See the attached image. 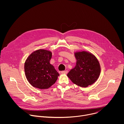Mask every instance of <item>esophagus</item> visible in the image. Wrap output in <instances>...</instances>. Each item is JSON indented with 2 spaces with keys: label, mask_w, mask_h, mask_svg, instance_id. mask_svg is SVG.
Returning a JSON list of instances; mask_svg holds the SVG:
<instances>
[{
  "label": "esophagus",
  "mask_w": 124,
  "mask_h": 124,
  "mask_svg": "<svg viewBox=\"0 0 124 124\" xmlns=\"http://www.w3.org/2000/svg\"><path fill=\"white\" fill-rule=\"evenodd\" d=\"M67 73H68V70H63V71L61 72V73L62 74H67Z\"/></svg>",
  "instance_id": "obj_1"
}]
</instances>
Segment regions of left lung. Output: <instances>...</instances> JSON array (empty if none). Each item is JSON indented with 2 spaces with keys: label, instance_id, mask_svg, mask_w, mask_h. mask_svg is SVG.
Instances as JSON below:
<instances>
[{
  "label": "left lung",
  "instance_id": "8db88e82",
  "mask_svg": "<svg viewBox=\"0 0 124 124\" xmlns=\"http://www.w3.org/2000/svg\"><path fill=\"white\" fill-rule=\"evenodd\" d=\"M76 65L67 74L68 77L75 84L87 87L94 83L101 73L100 63L91 53L86 51L75 52Z\"/></svg>",
  "mask_w": 124,
  "mask_h": 124
}]
</instances>
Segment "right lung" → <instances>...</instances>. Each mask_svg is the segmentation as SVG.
<instances>
[{
	"instance_id": "obj_1",
	"label": "right lung",
	"mask_w": 124,
	"mask_h": 124,
	"mask_svg": "<svg viewBox=\"0 0 124 124\" xmlns=\"http://www.w3.org/2000/svg\"><path fill=\"white\" fill-rule=\"evenodd\" d=\"M52 52L46 49L35 50L24 63L26 78L33 87L40 89H48L56 81L59 73L50 63Z\"/></svg>"
}]
</instances>
